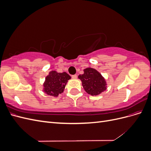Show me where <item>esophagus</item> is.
I'll list each match as a JSON object with an SVG mask.
<instances>
[{"label": "esophagus", "mask_w": 151, "mask_h": 151, "mask_svg": "<svg viewBox=\"0 0 151 151\" xmlns=\"http://www.w3.org/2000/svg\"><path fill=\"white\" fill-rule=\"evenodd\" d=\"M77 75H73V76H72V79H77Z\"/></svg>", "instance_id": "obj_1"}]
</instances>
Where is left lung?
Segmentation results:
<instances>
[{
  "label": "left lung",
  "instance_id": "1",
  "mask_svg": "<svg viewBox=\"0 0 151 151\" xmlns=\"http://www.w3.org/2000/svg\"><path fill=\"white\" fill-rule=\"evenodd\" d=\"M78 77L82 81L84 90L91 95H98L106 89V81L100 73L94 68H86L84 74Z\"/></svg>",
  "mask_w": 151,
  "mask_h": 151
}]
</instances>
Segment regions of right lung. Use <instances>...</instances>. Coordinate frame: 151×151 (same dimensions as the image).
Wrapping results in <instances>:
<instances>
[{"label": "right lung", "instance_id": "1", "mask_svg": "<svg viewBox=\"0 0 151 151\" xmlns=\"http://www.w3.org/2000/svg\"><path fill=\"white\" fill-rule=\"evenodd\" d=\"M70 76L66 72L58 73L52 71L47 76L43 84L44 92L53 96H57L63 93L68 80L70 79Z\"/></svg>", "mask_w": 151, "mask_h": 151}]
</instances>
